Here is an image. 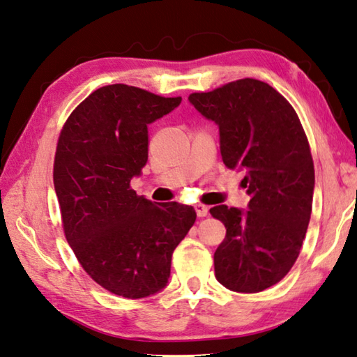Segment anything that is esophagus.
Wrapping results in <instances>:
<instances>
[{"label":"esophagus","instance_id":"esophagus-1","mask_svg":"<svg viewBox=\"0 0 357 357\" xmlns=\"http://www.w3.org/2000/svg\"><path fill=\"white\" fill-rule=\"evenodd\" d=\"M195 211H197V215L198 217H206L207 213H209V209H207V206L204 204H195Z\"/></svg>","mask_w":357,"mask_h":357}]
</instances>
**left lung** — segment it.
Segmentation results:
<instances>
[{
  "instance_id": "obj_1",
  "label": "left lung",
  "mask_w": 357,
  "mask_h": 357,
  "mask_svg": "<svg viewBox=\"0 0 357 357\" xmlns=\"http://www.w3.org/2000/svg\"><path fill=\"white\" fill-rule=\"evenodd\" d=\"M189 101L220 129L223 164L246 174L248 209L220 204L226 228L213 255L215 278L232 291L256 294L294 267L312 212L314 160L295 109L267 82L237 79L192 93Z\"/></svg>"
}]
</instances>
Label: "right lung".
I'll return each mask as SVG.
<instances>
[{
  "mask_svg": "<svg viewBox=\"0 0 357 357\" xmlns=\"http://www.w3.org/2000/svg\"><path fill=\"white\" fill-rule=\"evenodd\" d=\"M179 102L112 84L90 93L59 134L53 179L63 232L86 273L114 295L164 289L173 251L197 220L192 206L156 204L131 189L148 160V125Z\"/></svg>",
  "mask_w": 357,
  "mask_h": 357,
  "instance_id": "obj_1",
  "label": "right lung"
}]
</instances>
